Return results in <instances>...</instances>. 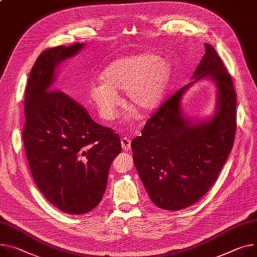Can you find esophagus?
I'll return each mask as SVG.
<instances>
[{"label": "esophagus", "instance_id": "obj_1", "mask_svg": "<svg viewBox=\"0 0 257 257\" xmlns=\"http://www.w3.org/2000/svg\"><path fill=\"white\" fill-rule=\"evenodd\" d=\"M121 146L124 151H128L131 149V140L125 137L121 138Z\"/></svg>", "mask_w": 257, "mask_h": 257}]
</instances>
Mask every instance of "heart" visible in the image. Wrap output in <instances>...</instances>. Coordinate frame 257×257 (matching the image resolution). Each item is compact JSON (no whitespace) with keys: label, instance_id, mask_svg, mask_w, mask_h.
<instances>
[{"label":"heart","instance_id":"heart-1","mask_svg":"<svg viewBox=\"0 0 257 257\" xmlns=\"http://www.w3.org/2000/svg\"><path fill=\"white\" fill-rule=\"evenodd\" d=\"M171 75L170 64L149 52L118 58L102 74V81L89 87V96L105 120H113L120 106L116 93L126 89L127 102L142 113L160 106Z\"/></svg>","mask_w":257,"mask_h":257}]
</instances>
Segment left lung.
Here are the masks:
<instances>
[{
  "label": "left lung",
  "instance_id": "8db88e82",
  "mask_svg": "<svg viewBox=\"0 0 257 257\" xmlns=\"http://www.w3.org/2000/svg\"><path fill=\"white\" fill-rule=\"evenodd\" d=\"M206 53L193 81L176 91L147 120L132 141L134 164L151 201L178 211L199 201L218 178L231 151L236 130V95L231 77L215 48ZM210 77L217 86V108L209 121L193 124L180 109L194 82Z\"/></svg>",
  "mask_w": 257,
  "mask_h": 257
}]
</instances>
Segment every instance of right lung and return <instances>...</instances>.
<instances>
[{"label":"right lung","mask_w":257,"mask_h":257,"mask_svg":"<svg viewBox=\"0 0 257 257\" xmlns=\"http://www.w3.org/2000/svg\"><path fill=\"white\" fill-rule=\"evenodd\" d=\"M83 46L44 50L25 94L23 139L32 176L45 199L70 215L87 213L101 202L110 166L121 152L119 135L93 121L84 107L53 87L58 65Z\"/></svg>","instance_id":"right-lung-1"}]
</instances>
